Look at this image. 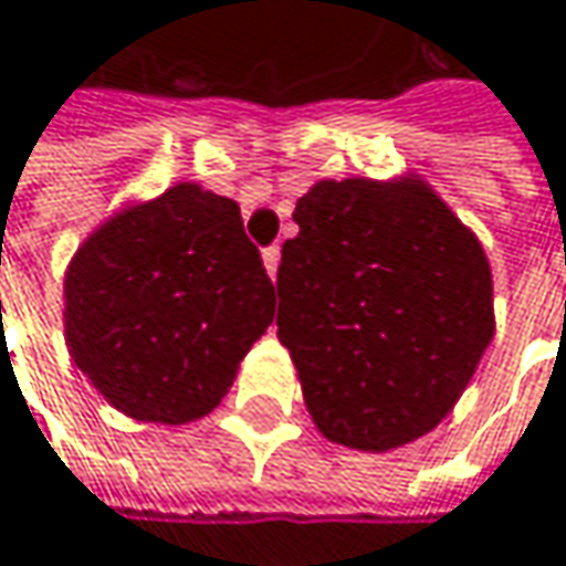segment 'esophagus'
<instances>
[{
    "instance_id": "34e87169",
    "label": "esophagus",
    "mask_w": 566,
    "mask_h": 566,
    "mask_svg": "<svg viewBox=\"0 0 566 566\" xmlns=\"http://www.w3.org/2000/svg\"><path fill=\"white\" fill-rule=\"evenodd\" d=\"M262 262H265V272H269V279L275 282V279H279V265H282V249H279V245L265 249V252H262Z\"/></svg>"
}]
</instances>
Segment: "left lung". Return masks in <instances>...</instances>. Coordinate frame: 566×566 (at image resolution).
Returning <instances> with one entry per match:
<instances>
[{"mask_svg": "<svg viewBox=\"0 0 566 566\" xmlns=\"http://www.w3.org/2000/svg\"><path fill=\"white\" fill-rule=\"evenodd\" d=\"M294 222L279 340L317 432L360 452L432 432L495 337L479 235L416 172L317 179Z\"/></svg>", "mask_w": 566, "mask_h": 566, "instance_id": "1", "label": "left lung"}]
</instances>
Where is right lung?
<instances>
[{
    "mask_svg": "<svg viewBox=\"0 0 566 566\" xmlns=\"http://www.w3.org/2000/svg\"><path fill=\"white\" fill-rule=\"evenodd\" d=\"M275 317L239 202L176 182L104 219L64 272V344L114 409L182 426L229 394Z\"/></svg>",
    "mask_w": 566,
    "mask_h": 566,
    "instance_id": "add662e5",
    "label": "right lung"
}]
</instances>
